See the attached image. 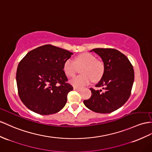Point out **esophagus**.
Returning <instances> with one entry per match:
<instances>
[{
    "mask_svg": "<svg viewBox=\"0 0 152 152\" xmlns=\"http://www.w3.org/2000/svg\"><path fill=\"white\" fill-rule=\"evenodd\" d=\"M74 90L75 91H80L81 90V88L79 87H74Z\"/></svg>",
    "mask_w": 152,
    "mask_h": 152,
    "instance_id": "1",
    "label": "esophagus"
}]
</instances>
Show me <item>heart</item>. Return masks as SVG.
<instances>
[{
    "mask_svg": "<svg viewBox=\"0 0 152 152\" xmlns=\"http://www.w3.org/2000/svg\"><path fill=\"white\" fill-rule=\"evenodd\" d=\"M83 66L81 69V75L77 76L71 80V83L76 87H82L88 84L93 80L98 81L102 78L104 72L103 62L96 60L93 54L85 53L77 56L75 61L72 59L66 60L63 69L65 75L72 77L75 75L77 67Z\"/></svg>",
    "mask_w": 152,
    "mask_h": 152,
    "instance_id": "b5f03b06",
    "label": "heart"
}]
</instances>
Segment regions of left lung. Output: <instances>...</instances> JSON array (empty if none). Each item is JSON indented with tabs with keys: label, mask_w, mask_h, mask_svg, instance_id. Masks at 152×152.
Listing matches in <instances>:
<instances>
[{
	"label": "left lung",
	"mask_w": 152,
	"mask_h": 152,
	"mask_svg": "<svg viewBox=\"0 0 152 152\" xmlns=\"http://www.w3.org/2000/svg\"><path fill=\"white\" fill-rule=\"evenodd\" d=\"M102 58L104 72L96 87L91 88L92 95L83 103L89 109L98 113H110L118 109L130 98L134 81L133 66L128 58L119 50L111 48L92 49Z\"/></svg>",
	"instance_id": "obj_1"
}]
</instances>
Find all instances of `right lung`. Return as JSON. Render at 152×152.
<instances>
[{
    "mask_svg": "<svg viewBox=\"0 0 152 152\" xmlns=\"http://www.w3.org/2000/svg\"><path fill=\"white\" fill-rule=\"evenodd\" d=\"M72 53L52 45L31 50L19 62L16 80L19 97L26 107L40 115L57 113L73 90L63 66Z\"/></svg>",
    "mask_w": 152,
    "mask_h": 152,
    "instance_id": "add662e5",
    "label": "right lung"
}]
</instances>
